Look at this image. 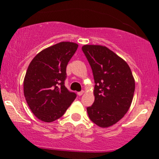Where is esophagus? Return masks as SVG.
Here are the masks:
<instances>
[{
    "label": "esophagus",
    "instance_id": "1",
    "mask_svg": "<svg viewBox=\"0 0 159 159\" xmlns=\"http://www.w3.org/2000/svg\"><path fill=\"white\" fill-rule=\"evenodd\" d=\"M84 93V91L82 90V91H80V92H78V96H82V94Z\"/></svg>",
    "mask_w": 159,
    "mask_h": 159
}]
</instances>
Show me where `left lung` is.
I'll return each mask as SVG.
<instances>
[{
  "label": "left lung",
  "instance_id": "8db88e82",
  "mask_svg": "<svg viewBox=\"0 0 159 159\" xmlns=\"http://www.w3.org/2000/svg\"><path fill=\"white\" fill-rule=\"evenodd\" d=\"M82 51L90 63L95 81V100L87 107L93 123L106 128L117 123L132 104L135 83L130 67L105 46L86 45Z\"/></svg>",
  "mask_w": 159,
  "mask_h": 159
}]
</instances>
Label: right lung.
<instances>
[{
  "instance_id": "1",
  "label": "right lung",
  "mask_w": 159,
  "mask_h": 159,
  "mask_svg": "<svg viewBox=\"0 0 159 159\" xmlns=\"http://www.w3.org/2000/svg\"><path fill=\"white\" fill-rule=\"evenodd\" d=\"M78 47L70 42L52 45L36 54L27 68L24 94L33 114L42 121L59 119L77 96L65 87V81L67 64Z\"/></svg>"
}]
</instances>
